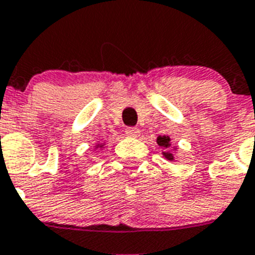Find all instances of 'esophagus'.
<instances>
[{
  "instance_id": "1",
  "label": "esophagus",
  "mask_w": 255,
  "mask_h": 255,
  "mask_svg": "<svg viewBox=\"0 0 255 255\" xmlns=\"http://www.w3.org/2000/svg\"><path fill=\"white\" fill-rule=\"evenodd\" d=\"M126 134L129 136V137H138V136H140V131H138L137 128L129 127L126 129Z\"/></svg>"
}]
</instances>
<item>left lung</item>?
<instances>
[{
    "label": "left lung",
    "mask_w": 255,
    "mask_h": 255,
    "mask_svg": "<svg viewBox=\"0 0 255 255\" xmlns=\"http://www.w3.org/2000/svg\"><path fill=\"white\" fill-rule=\"evenodd\" d=\"M157 144L163 149L162 156L166 158L167 161H174V152H177V146H171V138L169 136H158L157 137ZM173 150L171 151V149Z\"/></svg>",
    "instance_id": "obj_1"
}]
</instances>
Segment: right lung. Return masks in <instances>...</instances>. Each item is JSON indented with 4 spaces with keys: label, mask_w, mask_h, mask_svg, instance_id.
Here are the masks:
<instances>
[{
    "label": "right lung",
    "mask_w": 255,
    "mask_h": 255,
    "mask_svg": "<svg viewBox=\"0 0 255 255\" xmlns=\"http://www.w3.org/2000/svg\"><path fill=\"white\" fill-rule=\"evenodd\" d=\"M105 145H106L105 142H97V144H95V146H94V150H95V149H103V148H105Z\"/></svg>",
    "instance_id": "obj_1"
}]
</instances>
